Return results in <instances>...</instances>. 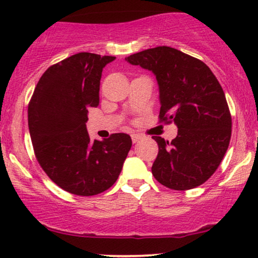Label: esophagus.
<instances>
[{
    "mask_svg": "<svg viewBox=\"0 0 258 258\" xmlns=\"http://www.w3.org/2000/svg\"><path fill=\"white\" fill-rule=\"evenodd\" d=\"M141 139H142V136L139 135V134H133V135H132V140H133L134 143L139 142V141H140Z\"/></svg>",
    "mask_w": 258,
    "mask_h": 258,
    "instance_id": "34e87169",
    "label": "esophagus"
}]
</instances>
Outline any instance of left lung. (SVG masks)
<instances>
[{"mask_svg":"<svg viewBox=\"0 0 258 258\" xmlns=\"http://www.w3.org/2000/svg\"><path fill=\"white\" fill-rule=\"evenodd\" d=\"M125 61L154 74L160 118L178 128L171 142L153 136L158 144L154 177L174 190L203 184L223 160L231 137V116L221 84L206 63L165 45L136 52Z\"/></svg>","mask_w":258,"mask_h":258,"instance_id":"1","label":"left lung"}]
</instances>
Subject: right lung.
I'll return each mask as SVG.
<instances>
[{
	"instance_id": "obj_1",
	"label": "right lung",
	"mask_w": 258,
	"mask_h": 258,
	"mask_svg": "<svg viewBox=\"0 0 258 258\" xmlns=\"http://www.w3.org/2000/svg\"><path fill=\"white\" fill-rule=\"evenodd\" d=\"M115 58L79 52L56 63L42 75L28 107L38 163L74 195L93 196L110 188L132 148L128 134L91 141L87 132L88 109L100 103L102 70Z\"/></svg>"
}]
</instances>
